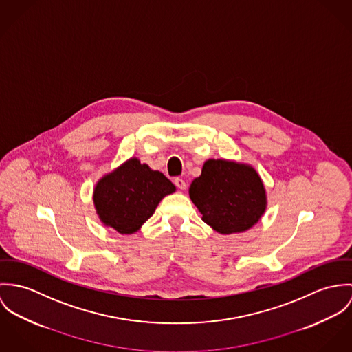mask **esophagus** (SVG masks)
Returning <instances> with one entry per match:
<instances>
[{
    "label": "esophagus",
    "instance_id": "obj_1",
    "mask_svg": "<svg viewBox=\"0 0 352 352\" xmlns=\"http://www.w3.org/2000/svg\"><path fill=\"white\" fill-rule=\"evenodd\" d=\"M174 184H175V185H177V188H178V189H181V190H185V189H186V186H188V185H186V182H185L182 178H175V179H174Z\"/></svg>",
    "mask_w": 352,
    "mask_h": 352
}]
</instances>
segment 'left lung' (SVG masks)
<instances>
[{
    "instance_id": "obj_1",
    "label": "left lung",
    "mask_w": 352,
    "mask_h": 352,
    "mask_svg": "<svg viewBox=\"0 0 352 352\" xmlns=\"http://www.w3.org/2000/svg\"><path fill=\"white\" fill-rule=\"evenodd\" d=\"M189 195L202 221L221 234L248 231L267 209L266 188L258 171L231 159H208Z\"/></svg>"
}]
</instances>
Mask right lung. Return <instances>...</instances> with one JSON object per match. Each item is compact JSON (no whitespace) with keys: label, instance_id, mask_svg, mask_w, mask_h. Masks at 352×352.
Here are the masks:
<instances>
[{"label":"right lung","instance_id":"add662e5","mask_svg":"<svg viewBox=\"0 0 352 352\" xmlns=\"http://www.w3.org/2000/svg\"><path fill=\"white\" fill-rule=\"evenodd\" d=\"M175 190L163 173L132 157L97 181L93 202L105 227L132 234L154 214L159 202Z\"/></svg>","mask_w":352,"mask_h":352}]
</instances>
